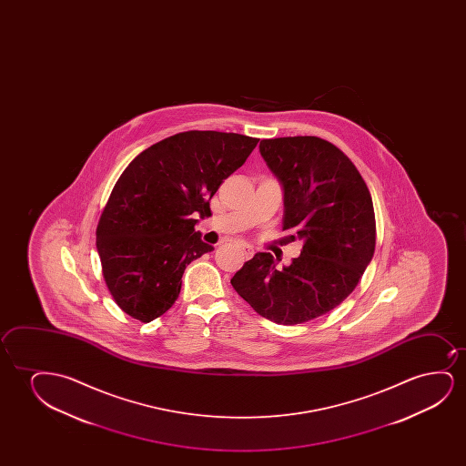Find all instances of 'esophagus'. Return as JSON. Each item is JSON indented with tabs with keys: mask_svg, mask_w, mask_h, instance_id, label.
<instances>
[{
	"mask_svg": "<svg viewBox=\"0 0 466 466\" xmlns=\"http://www.w3.org/2000/svg\"><path fill=\"white\" fill-rule=\"evenodd\" d=\"M240 251H242V255L245 256L247 259L253 258V255H255V249L251 248L249 245H242V247H240Z\"/></svg>",
	"mask_w": 466,
	"mask_h": 466,
	"instance_id": "obj_1",
	"label": "esophagus"
}]
</instances>
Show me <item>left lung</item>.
Instances as JSON below:
<instances>
[{"label":"left lung","mask_w":466,"mask_h":466,"mask_svg":"<svg viewBox=\"0 0 466 466\" xmlns=\"http://www.w3.org/2000/svg\"><path fill=\"white\" fill-rule=\"evenodd\" d=\"M259 151L283 186V230L304 245L283 268L270 253H256L230 283L264 319L299 325L357 287L376 249L372 198L353 162L319 137L262 140Z\"/></svg>","instance_id":"left-lung-1"}]
</instances>
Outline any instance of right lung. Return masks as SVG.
<instances>
[{
  "label": "right lung",
  "instance_id": "obj_1",
  "mask_svg": "<svg viewBox=\"0 0 466 466\" xmlns=\"http://www.w3.org/2000/svg\"><path fill=\"white\" fill-rule=\"evenodd\" d=\"M259 138L215 130L172 135L138 154L117 179L96 226L109 293L149 323L178 299L189 262L213 249L194 226L210 198L245 164Z\"/></svg>",
  "mask_w": 466,
  "mask_h": 466
}]
</instances>
